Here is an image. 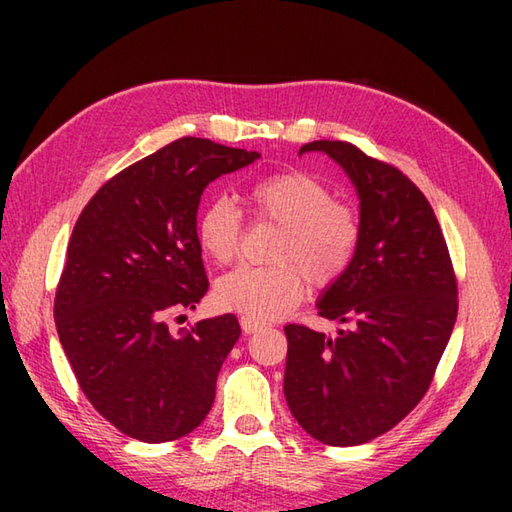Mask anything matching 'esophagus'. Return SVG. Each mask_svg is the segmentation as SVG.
<instances>
[{
  "instance_id": "esophagus-1",
  "label": "esophagus",
  "mask_w": 512,
  "mask_h": 512,
  "mask_svg": "<svg viewBox=\"0 0 512 512\" xmlns=\"http://www.w3.org/2000/svg\"><path fill=\"white\" fill-rule=\"evenodd\" d=\"M239 325H242V332L244 334H253V332H259V330H262V325H259V323H253V321H248V319H239Z\"/></svg>"
}]
</instances>
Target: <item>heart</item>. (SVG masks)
<instances>
[{
  "mask_svg": "<svg viewBox=\"0 0 512 512\" xmlns=\"http://www.w3.org/2000/svg\"><path fill=\"white\" fill-rule=\"evenodd\" d=\"M248 204L255 220L281 228L270 255L275 266H239L217 279L213 297L220 308L253 323L277 321L303 299L306 279L325 288L350 270L361 246V217L334 200L321 178L299 169L270 173L248 189ZM242 231V211L224 195L206 202L195 222L202 253L215 264L233 262Z\"/></svg>",
  "mask_w": 512,
  "mask_h": 512,
  "instance_id": "obj_1",
  "label": "heart"
}]
</instances>
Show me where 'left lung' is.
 Here are the masks:
<instances>
[{
    "label": "left lung",
    "instance_id": "obj_1",
    "mask_svg": "<svg viewBox=\"0 0 512 512\" xmlns=\"http://www.w3.org/2000/svg\"><path fill=\"white\" fill-rule=\"evenodd\" d=\"M361 198V246L323 292L319 314L347 323L336 339L286 325L284 394L314 440L356 447L407 416L436 374L458 319V281L438 217L405 173L345 140H314Z\"/></svg>",
    "mask_w": 512,
    "mask_h": 512
}]
</instances>
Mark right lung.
I'll list each match as a JSON object with an SVG mask.
<instances>
[{
  "label": "right lung",
  "mask_w": 512,
  "mask_h": 512,
  "mask_svg": "<svg viewBox=\"0 0 512 512\" xmlns=\"http://www.w3.org/2000/svg\"><path fill=\"white\" fill-rule=\"evenodd\" d=\"M257 158L178 138L107 180L74 224L54 323L85 398L129 438L178 440L211 411L242 332L237 317L204 319L178 336L165 317L209 290L195 237L202 191Z\"/></svg>",
  "instance_id": "right-lung-1"
}]
</instances>
